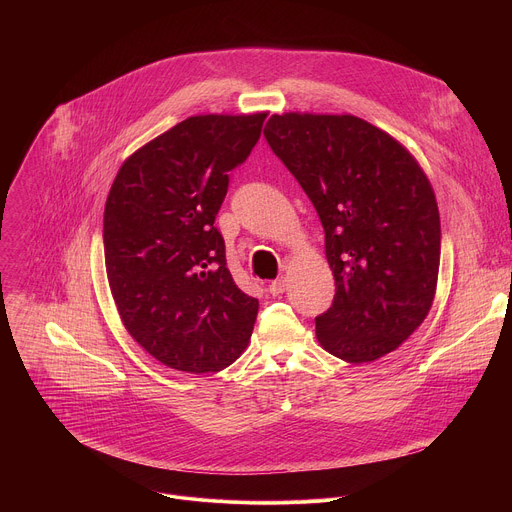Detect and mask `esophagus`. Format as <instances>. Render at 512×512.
I'll return each mask as SVG.
<instances>
[{"instance_id": "34e87169", "label": "esophagus", "mask_w": 512, "mask_h": 512, "mask_svg": "<svg viewBox=\"0 0 512 512\" xmlns=\"http://www.w3.org/2000/svg\"><path fill=\"white\" fill-rule=\"evenodd\" d=\"M285 289H287V279L285 277H279V279L271 281L269 287H267V291H269L271 296H279V294H283Z\"/></svg>"}]
</instances>
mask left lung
I'll return each instance as SVG.
<instances>
[{
    "instance_id": "obj_1",
    "label": "left lung",
    "mask_w": 512,
    "mask_h": 512,
    "mask_svg": "<svg viewBox=\"0 0 512 512\" xmlns=\"http://www.w3.org/2000/svg\"><path fill=\"white\" fill-rule=\"evenodd\" d=\"M263 133L324 227L336 294L316 316L320 344L354 364L393 352L425 320L440 271L427 176L399 141L354 115H271Z\"/></svg>"
}]
</instances>
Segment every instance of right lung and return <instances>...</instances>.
I'll list each match as a JSON object with an SVG mask.
<instances>
[{
	"label": "right lung",
	"mask_w": 512,
	"mask_h": 512,
	"mask_svg": "<svg viewBox=\"0 0 512 512\" xmlns=\"http://www.w3.org/2000/svg\"><path fill=\"white\" fill-rule=\"evenodd\" d=\"M265 117H188L129 156L109 190L103 245L115 306L170 369L223 371L249 344L259 302L227 269L214 218Z\"/></svg>",
	"instance_id": "obj_1"
}]
</instances>
